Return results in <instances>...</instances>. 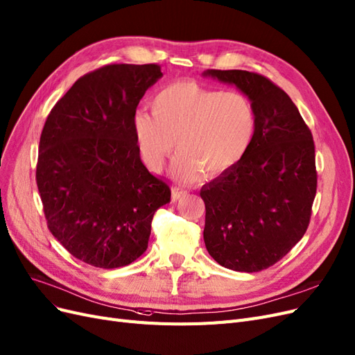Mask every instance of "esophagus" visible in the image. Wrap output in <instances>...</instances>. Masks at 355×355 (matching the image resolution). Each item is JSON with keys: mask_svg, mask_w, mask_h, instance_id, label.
<instances>
[{"mask_svg": "<svg viewBox=\"0 0 355 355\" xmlns=\"http://www.w3.org/2000/svg\"><path fill=\"white\" fill-rule=\"evenodd\" d=\"M187 193H188V192H187L185 189H180V188H176V187H175V188L172 189V200H173V201H178V200L185 197Z\"/></svg>", "mask_w": 355, "mask_h": 355, "instance_id": "34e87169", "label": "esophagus"}]
</instances>
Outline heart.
Instances as JSON below:
<instances>
[{
    "label": "heart",
    "instance_id": "1",
    "mask_svg": "<svg viewBox=\"0 0 355 355\" xmlns=\"http://www.w3.org/2000/svg\"><path fill=\"white\" fill-rule=\"evenodd\" d=\"M150 105L153 116L139 112L132 123L142 160L160 172L175 148L173 173L182 180L200 170L207 176L225 172L247 154L255 135V108L238 91L180 80L163 87Z\"/></svg>",
    "mask_w": 355,
    "mask_h": 355
}]
</instances>
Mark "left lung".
Returning a JSON list of instances; mask_svg holds the SVG:
<instances>
[{"label":"left lung","instance_id":"1","mask_svg":"<svg viewBox=\"0 0 355 355\" xmlns=\"http://www.w3.org/2000/svg\"><path fill=\"white\" fill-rule=\"evenodd\" d=\"M202 75L235 85L257 114L247 154L201 188L205 248L230 270L260 272L284 259L309 227L317 189L313 135L270 79L247 70Z\"/></svg>","mask_w":355,"mask_h":355}]
</instances>
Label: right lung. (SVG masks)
<instances>
[{
  "mask_svg": "<svg viewBox=\"0 0 355 355\" xmlns=\"http://www.w3.org/2000/svg\"><path fill=\"white\" fill-rule=\"evenodd\" d=\"M158 64H108L78 79L48 114L36 183L54 238L100 268L130 264L148 248L153 216L170 188L141 162L133 117Z\"/></svg>",
  "mask_w": 355,
  "mask_h": 355,
  "instance_id": "1",
  "label": "right lung"
}]
</instances>
